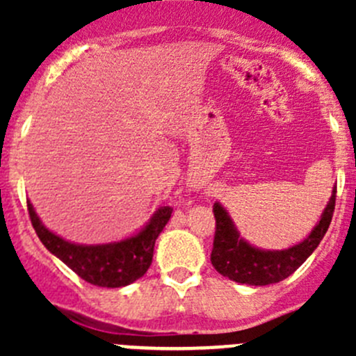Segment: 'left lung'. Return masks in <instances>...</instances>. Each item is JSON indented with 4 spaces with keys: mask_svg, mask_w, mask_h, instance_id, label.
<instances>
[{
    "mask_svg": "<svg viewBox=\"0 0 356 356\" xmlns=\"http://www.w3.org/2000/svg\"><path fill=\"white\" fill-rule=\"evenodd\" d=\"M334 207H336V188L332 189V196L324 213L321 215V220L307 239L288 250L270 251L254 248L245 241L239 236L227 210L220 203H215V239L210 257L211 265L224 277L248 286H267L284 281L321 245L332 220Z\"/></svg>",
    "mask_w": 356,
    "mask_h": 356,
    "instance_id": "1",
    "label": "left lung"
}]
</instances>
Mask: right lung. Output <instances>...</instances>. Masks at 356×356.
Instances as JSON below:
<instances>
[{
  "label": "right lung",
  "instance_id": "right-lung-1",
  "mask_svg": "<svg viewBox=\"0 0 356 356\" xmlns=\"http://www.w3.org/2000/svg\"><path fill=\"white\" fill-rule=\"evenodd\" d=\"M32 227L49 253L70 267L81 279L99 288H122L146 274L153 260L156 238L172 215L170 207H161L148 224L127 239L106 245H75L44 227L31 201H27Z\"/></svg>",
  "mask_w": 356,
  "mask_h": 356
}]
</instances>
